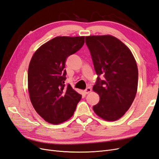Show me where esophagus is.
I'll use <instances>...</instances> for the list:
<instances>
[{
  "instance_id": "obj_1",
  "label": "esophagus",
  "mask_w": 159,
  "mask_h": 159,
  "mask_svg": "<svg viewBox=\"0 0 159 159\" xmlns=\"http://www.w3.org/2000/svg\"><path fill=\"white\" fill-rule=\"evenodd\" d=\"M91 91H92V90H91V87H87V88L84 91V92L85 94H89V93L91 92Z\"/></svg>"
}]
</instances>
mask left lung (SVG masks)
<instances>
[{"instance_id":"left-lung-1","label":"left lung","mask_w":159,"mask_h":159,"mask_svg":"<svg viewBox=\"0 0 159 159\" xmlns=\"http://www.w3.org/2000/svg\"><path fill=\"white\" fill-rule=\"evenodd\" d=\"M85 42L91 52L98 76L93 90L99 95L93 111L106 121H116L123 116L135 99L138 70L132 52L120 39L110 35H90Z\"/></svg>"}]
</instances>
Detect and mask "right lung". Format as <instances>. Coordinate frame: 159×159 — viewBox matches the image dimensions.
<instances>
[{
  "mask_svg": "<svg viewBox=\"0 0 159 159\" xmlns=\"http://www.w3.org/2000/svg\"><path fill=\"white\" fill-rule=\"evenodd\" d=\"M84 36H58L41 46L28 68V91L38 114L48 123L58 124L74 114L80 99L70 84L65 87V63L83 47Z\"/></svg>",
  "mask_w": 159,
  "mask_h": 159,
  "instance_id": "1",
  "label": "right lung"
}]
</instances>
